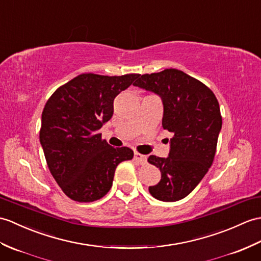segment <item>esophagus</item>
<instances>
[{"label": "esophagus", "instance_id": "obj_1", "mask_svg": "<svg viewBox=\"0 0 261 261\" xmlns=\"http://www.w3.org/2000/svg\"><path fill=\"white\" fill-rule=\"evenodd\" d=\"M135 160L138 161L139 163H141V165H142V163L147 162V156L143 155V154L138 153V152H135Z\"/></svg>", "mask_w": 261, "mask_h": 261}]
</instances>
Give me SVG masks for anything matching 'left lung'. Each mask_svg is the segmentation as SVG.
Masks as SVG:
<instances>
[{
	"label": "left lung",
	"instance_id": "8db88e82",
	"mask_svg": "<svg viewBox=\"0 0 261 261\" xmlns=\"http://www.w3.org/2000/svg\"><path fill=\"white\" fill-rule=\"evenodd\" d=\"M133 86L160 96L162 126L173 135L167 158L149 156L161 172V180L149 187V192L160 201H178L213 165L222 125L219 103L208 87L175 69L139 75Z\"/></svg>",
	"mask_w": 261,
	"mask_h": 261
}]
</instances>
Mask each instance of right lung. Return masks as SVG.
Segmentation results:
<instances>
[{
	"mask_svg": "<svg viewBox=\"0 0 261 261\" xmlns=\"http://www.w3.org/2000/svg\"><path fill=\"white\" fill-rule=\"evenodd\" d=\"M138 76L80 74L47 100L40 143L53 178L74 201L105 197L119 163L133 158L131 149L113 148L102 140L99 130L112 118L114 98Z\"/></svg>",
	"mask_w": 261,
	"mask_h": 261,
	"instance_id": "right-lung-1",
	"label": "right lung"
}]
</instances>
